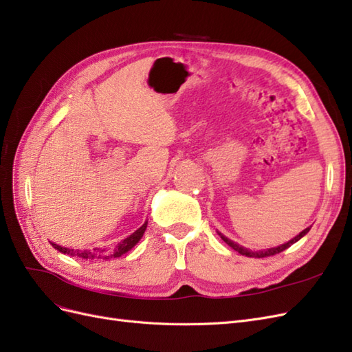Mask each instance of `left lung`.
<instances>
[{
	"mask_svg": "<svg viewBox=\"0 0 352 352\" xmlns=\"http://www.w3.org/2000/svg\"><path fill=\"white\" fill-rule=\"evenodd\" d=\"M308 230H310V228H307V229H304L300 235H296L294 239H291V241H287L286 243H283V245H279V247H274V248H269V250H263V251H250V250H247V248H243V247H241V245H238V243H235L233 241H230V239H228L226 236H223L221 233H219L220 235V238L225 241L229 247H232L233 250L235 251H238L239 254H242V255H247V257H255V258H263V257H270V255H274V254H279V252H282V251H285L286 248H289L292 243H295L296 241H300L304 235H307L308 233Z\"/></svg>",
	"mask_w": 352,
	"mask_h": 352,
	"instance_id": "8db88e82",
	"label": "left lung"
}]
</instances>
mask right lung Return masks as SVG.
I'll use <instances>...</instances> for the list:
<instances>
[{
	"mask_svg": "<svg viewBox=\"0 0 352 352\" xmlns=\"http://www.w3.org/2000/svg\"><path fill=\"white\" fill-rule=\"evenodd\" d=\"M146 225H148V221H145L140 229L135 230L131 236H127L120 243H117V247L113 251L100 250V248H94L92 251H88V250L79 251V250H70V248H66V247H61V245H57L54 242H51V243H52V247H54L56 250H58L63 254L72 255V257H80V258H85V260H88V258L89 260H92V258H104V260L117 258V257H122V255L126 254L127 251H131L135 247V245L140 242V239L144 236V232L146 229Z\"/></svg>",
	"mask_w": 352,
	"mask_h": 352,
	"instance_id": "add662e5",
	"label": "right lung"
}]
</instances>
